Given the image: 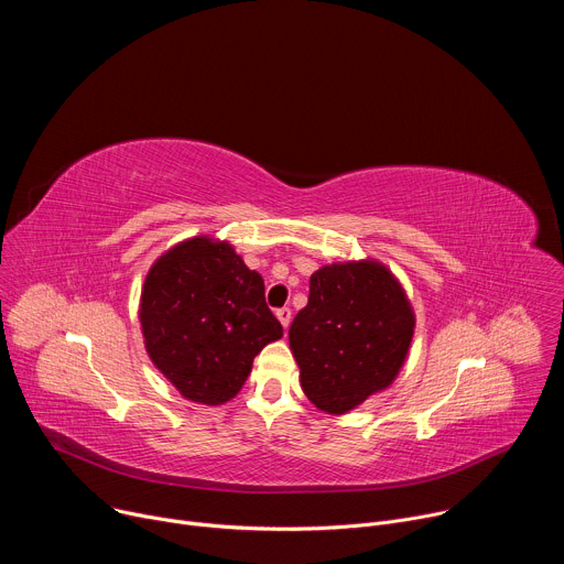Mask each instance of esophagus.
I'll return each instance as SVG.
<instances>
[{"label": "esophagus", "instance_id": "esophagus-1", "mask_svg": "<svg viewBox=\"0 0 564 564\" xmlns=\"http://www.w3.org/2000/svg\"><path fill=\"white\" fill-rule=\"evenodd\" d=\"M276 318H279V324L283 326V330H288L290 321H292V310H290V307H281V310H276Z\"/></svg>", "mask_w": 564, "mask_h": 564}]
</instances>
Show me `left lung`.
<instances>
[{"instance_id": "left-lung-1", "label": "left lung", "mask_w": 564, "mask_h": 564, "mask_svg": "<svg viewBox=\"0 0 564 564\" xmlns=\"http://www.w3.org/2000/svg\"><path fill=\"white\" fill-rule=\"evenodd\" d=\"M413 335L411 299L377 259L318 268L288 333L305 397L337 417L392 386Z\"/></svg>"}]
</instances>
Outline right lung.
I'll use <instances>...</instances> for the list:
<instances>
[{
  "mask_svg": "<svg viewBox=\"0 0 564 564\" xmlns=\"http://www.w3.org/2000/svg\"><path fill=\"white\" fill-rule=\"evenodd\" d=\"M144 350L185 399L220 406L238 394L254 357L283 337L263 276L229 240H181L149 268L140 292Z\"/></svg>",
  "mask_w": 564,
  "mask_h": 564,
  "instance_id": "right-lung-1",
  "label": "right lung"
}]
</instances>
